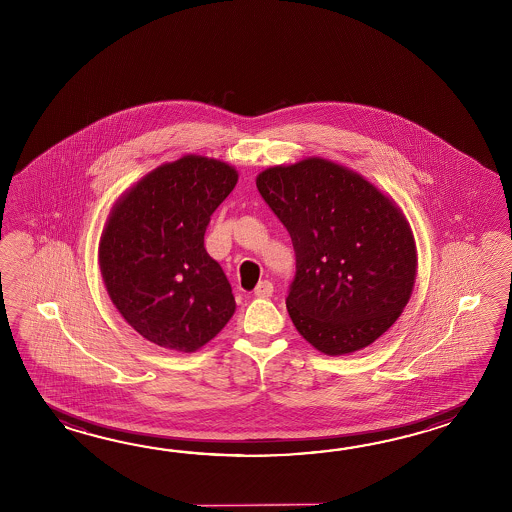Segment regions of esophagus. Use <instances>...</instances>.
I'll use <instances>...</instances> for the list:
<instances>
[{"label": "esophagus", "instance_id": "34e87169", "mask_svg": "<svg viewBox=\"0 0 512 512\" xmlns=\"http://www.w3.org/2000/svg\"><path fill=\"white\" fill-rule=\"evenodd\" d=\"M272 291H274L272 283L269 282V280H261V282L256 285L254 294H256L258 298H269V296H272Z\"/></svg>", "mask_w": 512, "mask_h": 512}]
</instances>
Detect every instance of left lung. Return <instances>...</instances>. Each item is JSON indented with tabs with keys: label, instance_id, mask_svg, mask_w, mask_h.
<instances>
[{
	"label": "left lung",
	"instance_id": "8db88e82",
	"mask_svg": "<svg viewBox=\"0 0 512 512\" xmlns=\"http://www.w3.org/2000/svg\"><path fill=\"white\" fill-rule=\"evenodd\" d=\"M256 186L293 241L296 274L285 302L298 333L331 357L373 344L414 289L417 252L401 208L320 157L271 166Z\"/></svg>",
	"mask_w": 512,
	"mask_h": 512
}]
</instances>
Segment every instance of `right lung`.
<instances>
[{
    "mask_svg": "<svg viewBox=\"0 0 512 512\" xmlns=\"http://www.w3.org/2000/svg\"><path fill=\"white\" fill-rule=\"evenodd\" d=\"M236 183L234 166L185 155L144 175L109 212L98 245L109 298L161 348L197 351L236 311L229 280L205 249L210 216Z\"/></svg>",
    "mask_w": 512,
    "mask_h": 512,
    "instance_id": "add662e5",
    "label": "right lung"
}]
</instances>
